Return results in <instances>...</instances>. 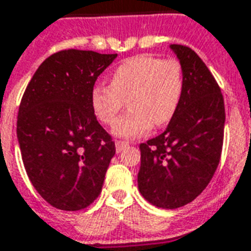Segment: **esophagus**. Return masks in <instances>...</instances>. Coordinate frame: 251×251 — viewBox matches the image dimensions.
Listing matches in <instances>:
<instances>
[{
    "label": "esophagus",
    "instance_id": "esophagus-1",
    "mask_svg": "<svg viewBox=\"0 0 251 251\" xmlns=\"http://www.w3.org/2000/svg\"><path fill=\"white\" fill-rule=\"evenodd\" d=\"M115 146H116V152H122L126 147H128V143H127V142H120V140H117L116 143H115Z\"/></svg>",
    "mask_w": 251,
    "mask_h": 251
}]
</instances>
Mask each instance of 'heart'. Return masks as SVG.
Here are the masks:
<instances>
[{
    "label": "heart",
    "instance_id": "b5f03b06",
    "mask_svg": "<svg viewBox=\"0 0 251 251\" xmlns=\"http://www.w3.org/2000/svg\"><path fill=\"white\" fill-rule=\"evenodd\" d=\"M182 89V69L177 60L142 54L123 60L112 72L111 85L93 86L90 105L100 122L112 126L127 100L129 111L115 124L113 134L138 138L150 131L152 124L162 127L170 123Z\"/></svg>",
    "mask_w": 251,
    "mask_h": 251
}]
</instances>
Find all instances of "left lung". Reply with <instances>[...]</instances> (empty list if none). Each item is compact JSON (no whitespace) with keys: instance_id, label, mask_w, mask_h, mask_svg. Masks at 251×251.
I'll list each match as a JSON object with an SVG mask.
<instances>
[{"instance_id":"left-lung-1","label":"left lung","mask_w":251,"mask_h":251,"mask_svg":"<svg viewBox=\"0 0 251 251\" xmlns=\"http://www.w3.org/2000/svg\"><path fill=\"white\" fill-rule=\"evenodd\" d=\"M170 50L182 69V96L166 129L139 146L138 188L151 204L174 209L193 201L214 177L226 112L219 86L200 56L179 44Z\"/></svg>"}]
</instances>
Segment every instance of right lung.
<instances>
[{
  "instance_id": "obj_1",
  "label": "right lung",
  "mask_w": 251,
  "mask_h": 251,
  "mask_svg": "<svg viewBox=\"0 0 251 251\" xmlns=\"http://www.w3.org/2000/svg\"><path fill=\"white\" fill-rule=\"evenodd\" d=\"M117 54L65 50L39 66L23 96L17 140L32 185L63 211L99 197L115 142L90 105V92Z\"/></svg>"
}]
</instances>
